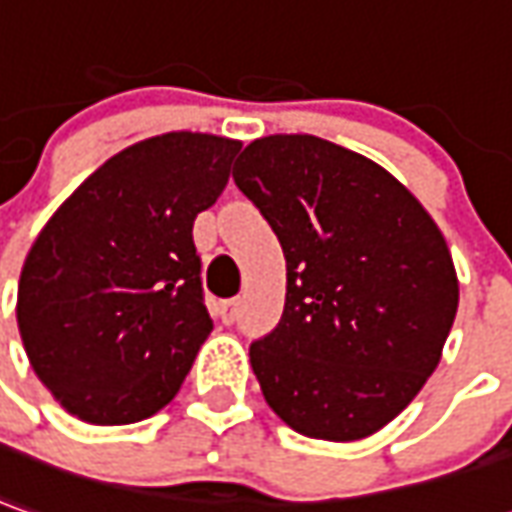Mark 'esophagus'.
I'll return each instance as SVG.
<instances>
[{
  "label": "esophagus",
  "instance_id": "esophagus-1",
  "mask_svg": "<svg viewBox=\"0 0 512 512\" xmlns=\"http://www.w3.org/2000/svg\"><path fill=\"white\" fill-rule=\"evenodd\" d=\"M217 312H220L222 323H234L236 312H239V301H236V298L220 301V303H217Z\"/></svg>",
  "mask_w": 512,
  "mask_h": 512
}]
</instances>
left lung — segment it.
Masks as SVG:
<instances>
[{
	"mask_svg": "<svg viewBox=\"0 0 512 512\" xmlns=\"http://www.w3.org/2000/svg\"><path fill=\"white\" fill-rule=\"evenodd\" d=\"M234 181L287 259L281 323L250 345L264 401L306 438L379 432L435 373L457 315L438 222L376 161L309 133L250 142Z\"/></svg>",
	"mask_w": 512,
	"mask_h": 512,
	"instance_id": "1",
	"label": "left lung"
}]
</instances>
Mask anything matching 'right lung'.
Returning a JSON list of instances; mask_svg holds the SVG:
<instances>
[{
  "instance_id": "add662e5",
  "label": "right lung",
  "mask_w": 512,
  "mask_h": 512,
  "mask_svg": "<svg viewBox=\"0 0 512 512\" xmlns=\"http://www.w3.org/2000/svg\"><path fill=\"white\" fill-rule=\"evenodd\" d=\"M242 142L172 130L125 147L74 189L24 259L16 320L63 410L136 424L181 390L214 329L192 225Z\"/></svg>"
}]
</instances>
